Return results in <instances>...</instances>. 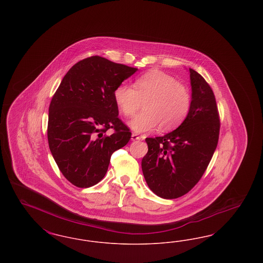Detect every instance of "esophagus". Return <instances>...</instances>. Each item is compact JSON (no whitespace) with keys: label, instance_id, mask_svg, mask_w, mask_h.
Returning <instances> with one entry per match:
<instances>
[{"label":"esophagus","instance_id":"obj_1","mask_svg":"<svg viewBox=\"0 0 263 263\" xmlns=\"http://www.w3.org/2000/svg\"><path fill=\"white\" fill-rule=\"evenodd\" d=\"M131 140L132 141H136V140H141V137L137 135V134H135V133H133L132 134V136H131Z\"/></svg>","mask_w":263,"mask_h":263}]
</instances>
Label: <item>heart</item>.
Here are the masks:
<instances>
[{"label":"heart","mask_w":263,"mask_h":263,"mask_svg":"<svg viewBox=\"0 0 263 263\" xmlns=\"http://www.w3.org/2000/svg\"><path fill=\"white\" fill-rule=\"evenodd\" d=\"M134 88L120 85L114 90V101L125 117L134 116L130 126L136 132H147L160 125L171 131L180 125L191 109L192 97L189 88L167 73L151 70L135 80Z\"/></svg>","instance_id":"obj_1"}]
</instances>
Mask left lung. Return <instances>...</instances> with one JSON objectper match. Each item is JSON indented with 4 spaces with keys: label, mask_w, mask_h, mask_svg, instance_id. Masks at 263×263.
<instances>
[{
    "label": "left lung",
    "mask_w": 263,
    "mask_h": 263,
    "mask_svg": "<svg viewBox=\"0 0 263 263\" xmlns=\"http://www.w3.org/2000/svg\"><path fill=\"white\" fill-rule=\"evenodd\" d=\"M192 104L187 117L175 131L146 138L148 153L142 171L151 190L165 199L183 196L200 180L217 148L220 115L210 85L189 69Z\"/></svg>",
    "instance_id": "obj_1"
}]
</instances>
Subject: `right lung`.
Instances as JSON below:
<instances>
[{
    "instance_id": "1",
    "label": "right lung",
    "mask_w": 263,
    "mask_h": 263,
    "mask_svg": "<svg viewBox=\"0 0 263 263\" xmlns=\"http://www.w3.org/2000/svg\"><path fill=\"white\" fill-rule=\"evenodd\" d=\"M137 70L91 56L76 63L55 91L49 105L48 144L60 172L77 187L100 182L111 155L129 142L132 134L118 117L114 90Z\"/></svg>"
}]
</instances>
